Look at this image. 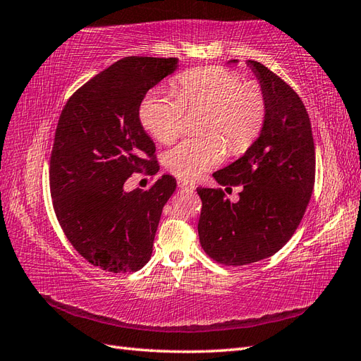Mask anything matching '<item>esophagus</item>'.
I'll return each instance as SVG.
<instances>
[{"label":"esophagus","mask_w":361,"mask_h":361,"mask_svg":"<svg viewBox=\"0 0 361 361\" xmlns=\"http://www.w3.org/2000/svg\"><path fill=\"white\" fill-rule=\"evenodd\" d=\"M178 188L181 190H188V192H192V190H195L194 183H189V181H178Z\"/></svg>","instance_id":"1"}]
</instances>
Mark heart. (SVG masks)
Returning a JSON list of instances; mask_svg holds the SVG:
<instances>
[{
    "label": "heart",
    "mask_w": 361,
    "mask_h": 361,
    "mask_svg": "<svg viewBox=\"0 0 361 361\" xmlns=\"http://www.w3.org/2000/svg\"><path fill=\"white\" fill-rule=\"evenodd\" d=\"M208 109L200 137H189L164 157L167 171L181 180H197L221 163L225 144L239 155L256 141L267 116V99L256 83H245L242 75L221 66L198 68L176 79V94L153 90L140 109L142 126L159 142L175 141L185 127L186 110ZM217 133L222 137L215 135Z\"/></svg>",
    "instance_id": "b5f03b06"
}]
</instances>
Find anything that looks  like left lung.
Masks as SVG:
<instances>
[{
    "instance_id": "1",
    "label": "left lung",
    "mask_w": 361,
    "mask_h": 361,
    "mask_svg": "<svg viewBox=\"0 0 361 361\" xmlns=\"http://www.w3.org/2000/svg\"><path fill=\"white\" fill-rule=\"evenodd\" d=\"M247 65L267 99L264 127L242 158L212 175L221 186H242L239 202L220 188L197 189L202 248L228 267L278 252L301 224L315 185V144L301 97L260 62Z\"/></svg>"
}]
</instances>
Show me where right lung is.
<instances>
[{
    "instance_id": "obj_1",
    "label": "right lung",
    "mask_w": 361,
    "mask_h": 361,
    "mask_svg": "<svg viewBox=\"0 0 361 361\" xmlns=\"http://www.w3.org/2000/svg\"><path fill=\"white\" fill-rule=\"evenodd\" d=\"M176 66L175 57L121 59L75 91L59 118L49 163L54 211L75 251L105 271H137L149 262L176 188L172 175H161L147 190H124L135 172H158L140 106Z\"/></svg>"
}]
</instances>
